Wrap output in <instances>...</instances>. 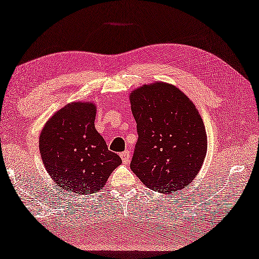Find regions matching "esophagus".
I'll return each mask as SVG.
<instances>
[{"label":"esophagus","mask_w":259,"mask_h":259,"mask_svg":"<svg viewBox=\"0 0 259 259\" xmlns=\"http://www.w3.org/2000/svg\"><path fill=\"white\" fill-rule=\"evenodd\" d=\"M120 157H122V161H123V163H125V164H127V163L130 162V159H131V156H130V151H124L123 153H120Z\"/></svg>","instance_id":"1"}]
</instances>
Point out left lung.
<instances>
[{"mask_svg":"<svg viewBox=\"0 0 259 259\" xmlns=\"http://www.w3.org/2000/svg\"><path fill=\"white\" fill-rule=\"evenodd\" d=\"M136 142L131 168L147 188L167 193L186 188L201 168L207 134L194 104L165 82L131 94Z\"/></svg>","mask_w":259,"mask_h":259,"instance_id":"1","label":"left lung"}]
</instances>
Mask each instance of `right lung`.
<instances>
[{
    "instance_id": "right-lung-1",
    "label": "right lung",
    "mask_w": 259,
    "mask_h": 259,
    "mask_svg": "<svg viewBox=\"0 0 259 259\" xmlns=\"http://www.w3.org/2000/svg\"><path fill=\"white\" fill-rule=\"evenodd\" d=\"M96 106L72 103L48 120L39 140L41 159L57 186L76 194L96 193L122 160L95 128Z\"/></svg>"
}]
</instances>
